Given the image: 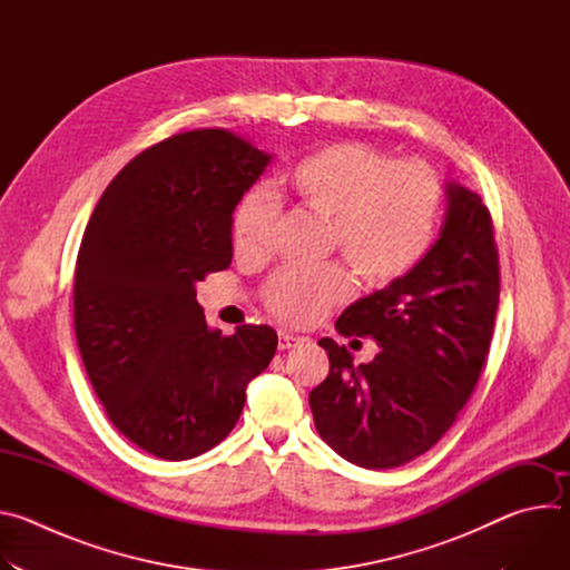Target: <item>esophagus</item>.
<instances>
[{"mask_svg": "<svg viewBox=\"0 0 570 570\" xmlns=\"http://www.w3.org/2000/svg\"><path fill=\"white\" fill-rule=\"evenodd\" d=\"M304 338L299 336H293V334H286V332H279V350H291V347H297Z\"/></svg>", "mask_w": 570, "mask_h": 570, "instance_id": "34e87169", "label": "esophagus"}]
</instances>
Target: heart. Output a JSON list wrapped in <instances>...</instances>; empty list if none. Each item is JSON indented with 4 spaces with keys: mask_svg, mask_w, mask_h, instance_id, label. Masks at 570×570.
Masks as SVG:
<instances>
[{
    "mask_svg": "<svg viewBox=\"0 0 570 570\" xmlns=\"http://www.w3.org/2000/svg\"><path fill=\"white\" fill-rule=\"evenodd\" d=\"M282 191L297 205L327 216L330 248L341 250L367 286L409 275L431 250L442 209V183L422 159H387L365 141L324 144L282 176ZM279 216L277 200L253 189L232 216L238 257L266 253ZM343 264L286 268L266 288V306L284 322H317L352 295Z\"/></svg>",
    "mask_w": 570,
    "mask_h": 570,
    "instance_id": "obj_1",
    "label": "heart"
}]
</instances>
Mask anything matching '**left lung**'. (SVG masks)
<instances>
[{
	"mask_svg": "<svg viewBox=\"0 0 570 570\" xmlns=\"http://www.w3.org/2000/svg\"><path fill=\"white\" fill-rule=\"evenodd\" d=\"M449 209L431 253L405 277L354 302L343 336L381 352L354 365L322 338L330 374L311 390L315 429L345 460L390 469L426 453L453 426L490 354L501 293L494 220L482 198L446 187Z\"/></svg>",
	"mask_w": 570,
	"mask_h": 570,
	"instance_id": "obj_1",
	"label": "left lung"
}]
</instances>
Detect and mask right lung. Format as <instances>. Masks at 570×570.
<instances>
[{
	"instance_id": "right-lung-1",
	"label": "right lung",
	"mask_w": 570,
	"mask_h": 570,
	"mask_svg": "<svg viewBox=\"0 0 570 570\" xmlns=\"http://www.w3.org/2000/svg\"><path fill=\"white\" fill-rule=\"evenodd\" d=\"M268 159L225 128L171 135L115 176L80 240V358L115 429L155 458L223 442L275 356L268 324L212 332L194 288L232 264V212Z\"/></svg>"
}]
</instances>
